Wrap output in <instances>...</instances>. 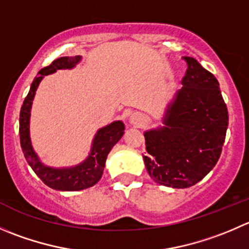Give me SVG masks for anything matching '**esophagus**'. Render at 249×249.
Returning a JSON list of instances; mask_svg holds the SVG:
<instances>
[{
	"label": "esophagus",
	"mask_w": 249,
	"mask_h": 249,
	"mask_svg": "<svg viewBox=\"0 0 249 249\" xmlns=\"http://www.w3.org/2000/svg\"><path fill=\"white\" fill-rule=\"evenodd\" d=\"M144 123L143 115L140 114V113H134V114L130 117V124L135 125V126H142V124Z\"/></svg>",
	"instance_id": "esophagus-1"
}]
</instances>
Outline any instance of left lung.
<instances>
[{"label": "left lung", "instance_id": "8db88e82", "mask_svg": "<svg viewBox=\"0 0 249 249\" xmlns=\"http://www.w3.org/2000/svg\"><path fill=\"white\" fill-rule=\"evenodd\" d=\"M182 88L168 105L164 126L144 132V165L156 182L173 189L196 185L221 154L229 113L215 76L192 57Z\"/></svg>", "mask_w": 249, "mask_h": 249}]
</instances>
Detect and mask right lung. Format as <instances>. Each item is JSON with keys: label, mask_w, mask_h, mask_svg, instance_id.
Masks as SVG:
<instances>
[{"label": "right lung", "mask_w": 249, "mask_h": 249, "mask_svg": "<svg viewBox=\"0 0 249 249\" xmlns=\"http://www.w3.org/2000/svg\"><path fill=\"white\" fill-rule=\"evenodd\" d=\"M80 55L75 57H60L53 60L48 67H45L38 71L37 76L34 79L28 96L24 100L19 118V135H20V146L24 157L29 165L31 166L36 175L43 181L45 185L58 191H80L96 185L102 178L103 169L108 153L115 143L124 135V123L118 120L112 124L102 127L97 131L93 139L91 153L83 163L71 168H51L45 165L37 154L34 151L30 141V110L33 100L35 97L38 84L48 74L54 73L58 69H71L80 62Z\"/></svg>", "instance_id": "right-lung-1"}]
</instances>
